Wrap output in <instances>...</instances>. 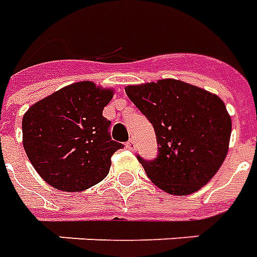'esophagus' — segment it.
<instances>
[{
  "instance_id": "esophagus-1",
  "label": "esophagus",
  "mask_w": 257,
  "mask_h": 257,
  "mask_svg": "<svg viewBox=\"0 0 257 257\" xmlns=\"http://www.w3.org/2000/svg\"><path fill=\"white\" fill-rule=\"evenodd\" d=\"M125 147L128 148V150H131V151H135V150H136V142L131 139L129 142H126V144H125Z\"/></svg>"
}]
</instances>
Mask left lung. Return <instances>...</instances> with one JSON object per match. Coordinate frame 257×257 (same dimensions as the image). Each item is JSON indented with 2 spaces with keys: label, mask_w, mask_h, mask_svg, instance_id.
I'll return each instance as SVG.
<instances>
[{
  "label": "left lung",
  "mask_w": 257,
  "mask_h": 257,
  "mask_svg": "<svg viewBox=\"0 0 257 257\" xmlns=\"http://www.w3.org/2000/svg\"><path fill=\"white\" fill-rule=\"evenodd\" d=\"M125 92L153 123L158 157H138L148 178L162 191L185 196L219 170L229 150L231 118L215 94L181 80L128 85Z\"/></svg>",
  "instance_id": "8db88e82"
}]
</instances>
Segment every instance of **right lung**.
I'll return each instance as SVG.
<instances>
[{
  "label": "right lung",
  "mask_w": 257,
  "mask_h": 257,
  "mask_svg": "<svg viewBox=\"0 0 257 257\" xmlns=\"http://www.w3.org/2000/svg\"><path fill=\"white\" fill-rule=\"evenodd\" d=\"M114 90L92 81L66 85L34 103L23 117V146L45 181L64 192L94 187L109 174L122 148L110 138L104 106Z\"/></svg>",
  "instance_id": "1"
}]
</instances>
